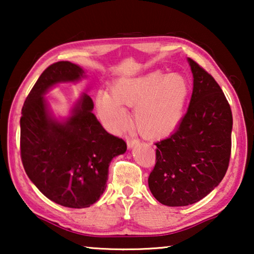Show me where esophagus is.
<instances>
[{
    "label": "esophagus",
    "mask_w": 254,
    "mask_h": 254,
    "mask_svg": "<svg viewBox=\"0 0 254 254\" xmlns=\"http://www.w3.org/2000/svg\"><path fill=\"white\" fill-rule=\"evenodd\" d=\"M138 143H140V141H138L137 138H129V137L127 138V147L129 149L135 147V145H137Z\"/></svg>",
    "instance_id": "esophagus-1"
}]
</instances>
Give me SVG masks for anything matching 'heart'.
<instances>
[{"instance_id": "obj_1", "label": "heart", "mask_w": 254, "mask_h": 254, "mask_svg": "<svg viewBox=\"0 0 254 254\" xmlns=\"http://www.w3.org/2000/svg\"><path fill=\"white\" fill-rule=\"evenodd\" d=\"M189 95L190 85L184 76L150 71L118 79L112 86V95L106 91L98 93L96 107L106 126L120 131L129 120L124 105L135 106L134 120L140 133L161 138L179 125Z\"/></svg>"}]
</instances>
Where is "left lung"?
Here are the masks:
<instances>
[{
    "label": "left lung",
    "mask_w": 254,
    "mask_h": 254,
    "mask_svg": "<svg viewBox=\"0 0 254 254\" xmlns=\"http://www.w3.org/2000/svg\"><path fill=\"white\" fill-rule=\"evenodd\" d=\"M193 92L187 112L168 138L157 142L148 178L155 199L169 207L193 204L222 182L231 154L232 113L211 75L192 59Z\"/></svg>",
    "instance_id": "1"
}]
</instances>
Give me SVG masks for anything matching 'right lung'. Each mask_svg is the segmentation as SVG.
Masks as SVG:
<instances>
[{
  "label": "right lung",
  "mask_w": 254,
  "mask_h": 254,
  "mask_svg": "<svg viewBox=\"0 0 254 254\" xmlns=\"http://www.w3.org/2000/svg\"><path fill=\"white\" fill-rule=\"evenodd\" d=\"M85 77L69 61L51 64L26 97L20 118V157L27 177L45 196L69 208H86L106 189L109 166L127 144L104 129L82 93L65 118L58 119L44 98L59 83Z\"/></svg>",
  "instance_id": "1"
}]
</instances>
